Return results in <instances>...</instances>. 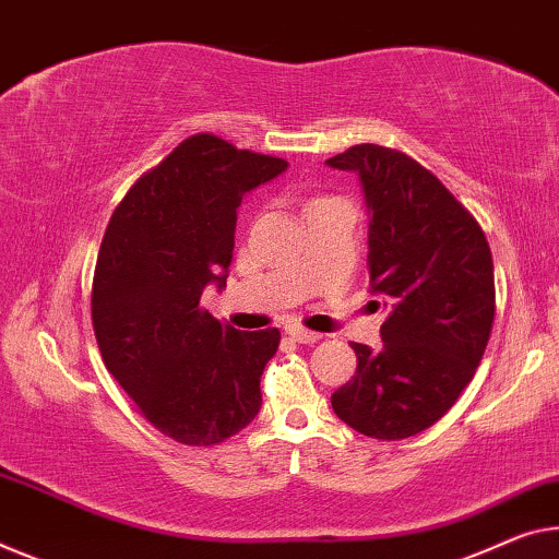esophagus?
<instances>
[{
  "label": "esophagus",
  "instance_id": "esophagus-1",
  "mask_svg": "<svg viewBox=\"0 0 559 559\" xmlns=\"http://www.w3.org/2000/svg\"><path fill=\"white\" fill-rule=\"evenodd\" d=\"M287 334L292 340L302 342V345H314L317 340H322V334H317L312 330H305V328H287Z\"/></svg>",
  "mask_w": 559,
  "mask_h": 559
}]
</instances>
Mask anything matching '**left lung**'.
Returning a JSON list of instances; mask_svg holds the SVG:
<instances>
[{
  "label": "left lung",
  "instance_id": "obj_1",
  "mask_svg": "<svg viewBox=\"0 0 559 559\" xmlns=\"http://www.w3.org/2000/svg\"><path fill=\"white\" fill-rule=\"evenodd\" d=\"M328 165L362 179L369 285L390 312L380 349L352 342L357 372L332 409L359 435L405 440L448 415L477 372L495 322L492 252L465 204L405 152L367 142Z\"/></svg>",
  "mask_w": 559,
  "mask_h": 559
}]
</instances>
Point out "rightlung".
I'll return each mask as SVG.
<instances>
[{
    "instance_id": "obj_1",
    "label": "right lung",
    "mask_w": 559,
    "mask_h": 559,
    "mask_svg": "<svg viewBox=\"0 0 559 559\" xmlns=\"http://www.w3.org/2000/svg\"><path fill=\"white\" fill-rule=\"evenodd\" d=\"M287 169L217 134L179 142L111 212L92 280V328L134 407L175 442L210 448L252 423L277 330L239 332L200 305L225 287L242 197Z\"/></svg>"
}]
</instances>
